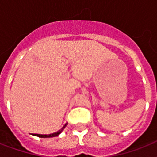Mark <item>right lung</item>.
Masks as SVG:
<instances>
[{"label":"right lung","instance_id":"right-lung-1","mask_svg":"<svg viewBox=\"0 0 157 157\" xmlns=\"http://www.w3.org/2000/svg\"><path fill=\"white\" fill-rule=\"evenodd\" d=\"M67 123H66V124H64L63 127L61 129H59V131L55 132V133H53V134H33V135L34 136H37L39 137V138H52V137H56L58 136V135H59V134H61L62 131L63 130L64 128L67 126Z\"/></svg>","mask_w":157,"mask_h":157}]
</instances>
